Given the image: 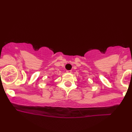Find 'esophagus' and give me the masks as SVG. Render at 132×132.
<instances>
[{
	"mask_svg": "<svg viewBox=\"0 0 132 132\" xmlns=\"http://www.w3.org/2000/svg\"><path fill=\"white\" fill-rule=\"evenodd\" d=\"M66 72L71 73V72H72V71H71V70H67V71H66Z\"/></svg>",
	"mask_w": 132,
	"mask_h": 132,
	"instance_id": "obj_1",
	"label": "esophagus"
}]
</instances>
